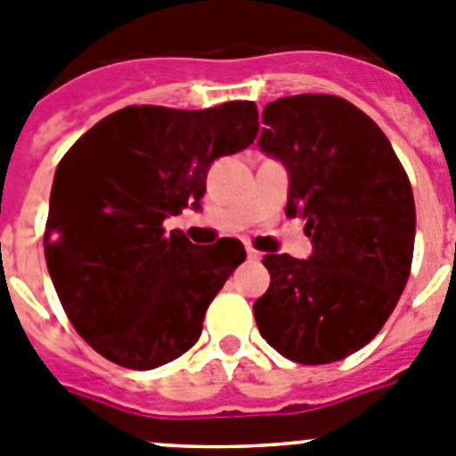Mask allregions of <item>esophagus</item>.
<instances>
[{
    "mask_svg": "<svg viewBox=\"0 0 456 456\" xmlns=\"http://www.w3.org/2000/svg\"><path fill=\"white\" fill-rule=\"evenodd\" d=\"M247 257L251 260V263H257V260H263V253L256 251V248H251V247H247Z\"/></svg>",
    "mask_w": 456,
    "mask_h": 456,
    "instance_id": "34e87169",
    "label": "esophagus"
}]
</instances>
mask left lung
<instances>
[{"label":"left lung","mask_w":456,"mask_h":456,"mask_svg":"<svg viewBox=\"0 0 456 456\" xmlns=\"http://www.w3.org/2000/svg\"><path fill=\"white\" fill-rule=\"evenodd\" d=\"M263 123L257 146L288 171L285 215L305 219L313 253L265 256L272 283L253 315L289 361H342L381 331L409 281L411 183L379 125L347 100H273Z\"/></svg>","instance_id":"8db88e82"}]
</instances>
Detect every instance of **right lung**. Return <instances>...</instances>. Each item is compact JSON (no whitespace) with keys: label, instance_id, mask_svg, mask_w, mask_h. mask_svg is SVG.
<instances>
[{"label":"right lung","instance_id":"1","mask_svg":"<svg viewBox=\"0 0 456 456\" xmlns=\"http://www.w3.org/2000/svg\"><path fill=\"white\" fill-rule=\"evenodd\" d=\"M256 134L253 102L141 104L93 125L56 167L47 272L72 326L107 361L152 370L199 340L209 301L247 251L231 237L203 248L167 235L164 219L199 212L209 167Z\"/></svg>","mask_w":456,"mask_h":456}]
</instances>
